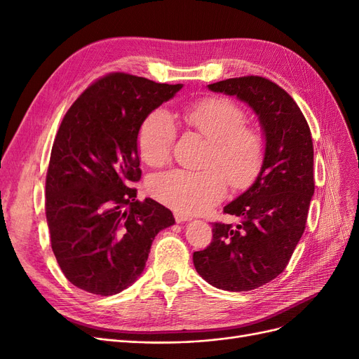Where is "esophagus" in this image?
I'll use <instances>...</instances> for the list:
<instances>
[{
  "label": "esophagus",
  "instance_id": "obj_1",
  "mask_svg": "<svg viewBox=\"0 0 359 359\" xmlns=\"http://www.w3.org/2000/svg\"><path fill=\"white\" fill-rule=\"evenodd\" d=\"M175 221L177 222H185V221H191V217L190 215H185V214H181V212H175Z\"/></svg>",
  "mask_w": 359,
  "mask_h": 359
}]
</instances>
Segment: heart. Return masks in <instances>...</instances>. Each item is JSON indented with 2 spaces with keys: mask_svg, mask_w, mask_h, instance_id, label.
Listing matches in <instances>:
<instances>
[{
  "mask_svg": "<svg viewBox=\"0 0 359 359\" xmlns=\"http://www.w3.org/2000/svg\"><path fill=\"white\" fill-rule=\"evenodd\" d=\"M182 120L208 141L201 170L172 169L151 177L148 190L158 202L181 214L196 215L226 196L227 184L245 190L257 180L266 158L264 135L246 125V113L227 97H203L182 109ZM177 128L165 109L145 117L138 133L140 156L147 165L166 163ZM228 182L226 183L225 181Z\"/></svg>",
  "mask_w": 359,
  "mask_h": 359,
  "instance_id": "b5f03b06",
  "label": "heart"
}]
</instances>
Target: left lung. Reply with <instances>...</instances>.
I'll return each instance as SVG.
<instances>
[{"instance_id":"left-lung-1","label":"left lung","mask_w":359,"mask_h":359,"mask_svg":"<svg viewBox=\"0 0 359 359\" xmlns=\"http://www.w3.org/2000/svg\"><path fill=\"white\" fill-rule=\"evenodd\" d=\"M208 89L252 108L267 150L254 184L224 206L238 224L214 222L211 245L193 263L215 288L251 291L282 273L303 236L315 191L312 133L292 97L267 79H229Z\"/></svg>"}]
</instances>
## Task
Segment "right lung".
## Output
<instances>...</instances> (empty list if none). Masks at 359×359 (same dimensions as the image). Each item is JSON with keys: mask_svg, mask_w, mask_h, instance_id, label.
Wrapping results in <instances>:
<instances>
[{"mask_svg": "<svg viewBox=\"0 0 359 359\" xmlns=\"http://www.w3.org/2000/svg\"><path fill=\"white\" fill-rule=\"evenodd\" d=\"M182 84L114 72L71 105L53 142L46 177L52 250L80 290L114 295L144 271L157 233L175 224L168 208L137 201L138 133L145 117Z\"/></svg>", "mask_w": 359, "mask_h": 359, "instance_id": "right-lung-1", "label": "right lung"}]
</instances>
